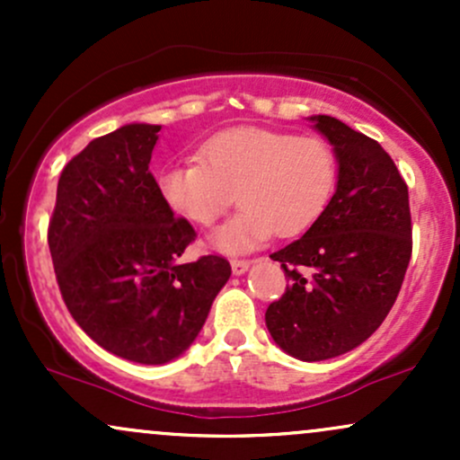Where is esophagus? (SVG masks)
<instances>
[{
	"label": "esophagus",
	"mask_w": 460,
	"mask_h": 460,
	"mask_svg": "<svg viewBox=\"0 0 460 460\" xmlns=\"http://www.w3.org/2000/svg\"><path fill=\"white\" fill-rule=\"evenodd\" d=\"M248 268H251V261H246V260H231V270H234L235 277L244 274Z\"/></svg>",
	"instance_id": "esophagus-1"
}]
</instances>
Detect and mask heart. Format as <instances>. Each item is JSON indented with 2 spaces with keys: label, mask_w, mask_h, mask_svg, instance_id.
<instances>
[{
  "label": "heart",
  "mask_w": 460,
  "mask_h": 460,
  "mask_svg": "<svg viewBox=\"0 0 460 460\" xmlns=\"http://www.w3.org/2000/svg\"><path fill=\"white\" fill-rule=\"evenodd\" d=\"M199 157L162 168L157 192L172 214L197 226L214 225L237 199L235 218L209 235L225 252L251 251L272 234H305L326 209L337 181L335 153L314 136L234 128L212 136Z\"/></svg>",
  "instance_id": "obj_1"
}]
</instances>
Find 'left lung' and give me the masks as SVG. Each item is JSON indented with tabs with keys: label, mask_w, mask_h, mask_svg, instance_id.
Returning a JSON list of instances; mask_svg holds the SVG:
<instances>
[{
	"label": "left lung",
	"mask_w": 460,
	"mask_h": 460,
	"mask_svg": "<svg viewBox=\"0 0 460 460\" xmlns=\"http://www.w3.org/2000/svg\"><path fill=\"white\" fill-rule=\"evenodd\" d=\"M337 157V188L307 234L272 260L289 288L266 311L274 344L300 361L361 346L402 288L411 260L409 188L389 153L340 119L309 116Z\"/></svg>",
	"instance_id": "1"
}]
</instances>
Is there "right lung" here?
Returning a JSON list of instances; mask_svg holds the SVG:
<instances>
[{"instance_id": "1", "label": "right lung", "mask_w": 460, "mask_h": 460, "mask_svg": "<svg viewBox=\"0 0 460 460\" xmlns=\"http://www.w3.org/2000/svg\"><path fill=\"white\" fill-rule=\"evenodd\" d=\"M160 129L123 125L73 157L47 234L73 320L108 352L145 366L192 346L231 277L218 255L177 261L197 234L166 208L149 172Z\"/></svg>"}]
</instances>
